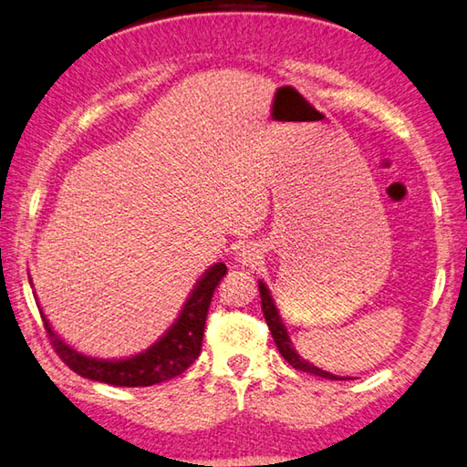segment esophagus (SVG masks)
Returning <instances> with one entry per match:
<instances>
[{
	"label": "esophagus",
	"mask_w": 467,
	"mask_h": 467,
	"mask_svg": "<svg viewBox=\"0 0 467 467\" xmlns=\"http://www.w3.org/2000/svg\"><path fill=\"white\" fill-rule=\"evenodd\" d=\"M263 259V249L261 244L251 243L247 247H243L239 253H236V261L243 263V265H257V263Z\"/></svg>",
	"instance_id": "obj_1"
}]
</instances>
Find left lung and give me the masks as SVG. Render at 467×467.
I'll return each instance as SVG.
<instances>
[{
  "instance_id": "obj_1",
  "label": "left lung",
  "mask_w": 467,
  "mask_h": 467,
  "mask_svg": "<svg viewBox=\"0 0 467 467\" xmlns=\"http://www.w3.org/2000/svg\"><path fill=\"white\" fill-rule=\"evenodd\" d=\"M259 294H261V310H263V317H265L267 320V327L271 330V337H274V341L277 345L279 353H282V358L290 363L292 368L300 369V371H306V374H315V376H320V378H327V379H341L338 376H333L328 374V371L320 369L317 366H312V363H308L306 359H302L298 353H296V349L292 347V341L290 337H287V330L284 327L282 322V317H279V312L275 308L274 304V298H271V294L267 290V285L259 282Z\"/></svg>"
}]
</instances>
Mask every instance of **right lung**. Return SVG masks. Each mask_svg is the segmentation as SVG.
<instances>
[{"instance_id":"obj_1","label":"right lung","mask_w":467,"mask_h":467,"mask_svg":"<svg viewBox=\"0 0 467 467\" xmlns=\"http://www.w3.org/2000/svg\"><path fill=\"white\" fill-rule=\"evenodd\" d=\"M226 275L224 263L212 265L198 285L193 287L188 302L182 310L180 318L173 322V327L159 338L155 345H150L147 351H142L129 359H96L81 355L71 349L42 315L45 330L50 338V345L57 351L58 358L67 363L75 374L93 381H104L109 386L120 388H145L155 386L161 381H167L175 376H182L193 361L198 359L202 351V338H204V327L212 296L220 284V279Z\"/></svg>"}]
</instances>
